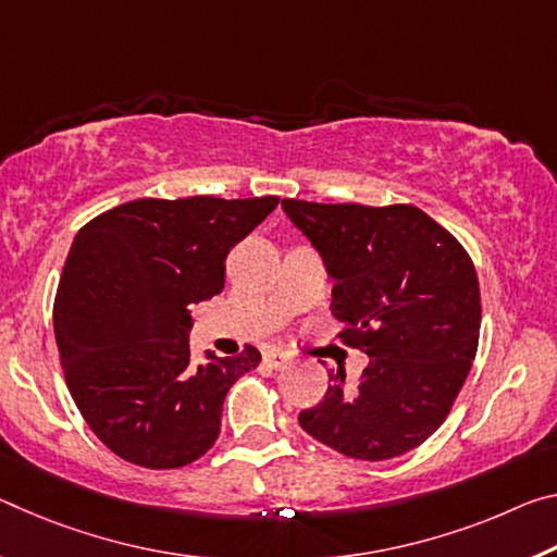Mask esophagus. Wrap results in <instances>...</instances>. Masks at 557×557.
<instances>
[{"mask_svg":"<svg viewBox=\"0 0 557 557\" xmlns=\"http://www.w3.org/2000/svg\"><path fill=\"white\" fill-rule=\"evenodd\" d=\"M262 359H264V364H268V367H272V369H280V367H285L287 361L293 359V357H289V351H282V349H268V351H264V355H262Z\"/></svg>","mask_w":557,"mask_h":557,"instance_id":"obj_1","label":"esophagus"}]
</instances>
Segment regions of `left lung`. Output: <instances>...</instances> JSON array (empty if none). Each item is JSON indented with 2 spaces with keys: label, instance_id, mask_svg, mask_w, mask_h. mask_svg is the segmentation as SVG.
<instances>
[{
  "label": "left lung",
  "instance_id": "1",
  "mask_svg": "<svg viewBox=\"0 0 557 557\" xmlns=\"http://www.w3.org/2000/svg\"><path fill=\"white\" fill-rule=\"evenodd\" d=\"M289 220L334 280L342 344L369 355L355 386L330 372L299 426L357 461L421 446L446 421L479 349L481 289L471 255L423 210L285 198Z\"/></svg>",
  "mask_w": 557,
  "mask_h": 557
}]
</instances>
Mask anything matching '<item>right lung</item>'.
<instances>
[{"mask_svg":"<svg viewBox=\"0 0 557 557\" xmlns=\"http://www.w3.org/2000/svg\"><path fill=\"white\" fill-rule=\"evenodd\" d=\"M277 196L138 198L78 231L54 299L66 386L106 448L165 471L215 444L223 401L260 351L190 359V307L225 287V258Z\"/></svg>","mask_w":557,"mask_h":557,"instance_id":"right-lung-1","label":"right lung"}]
</instances>
